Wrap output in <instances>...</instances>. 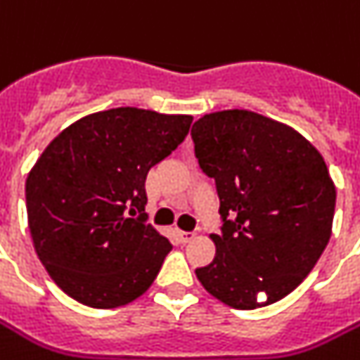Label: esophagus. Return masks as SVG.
Here are the masks:
<instances>
[{
  "instance_id": "34e87169",
  "label": "esophagus",
  "mask_w": 360,
  "mask_h": 360,
  "mask_svg": "<svg viewBox=\"0 0 360 360\" xmlns=\"http://www.w3.org/2000/svg\"><path fill=\"white\" fill-rule=\"evenodd\" d=\"M195 237H197L195 231H180V239H182V243H191Z\"/></svg>"
}]
</instances>
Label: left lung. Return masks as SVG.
<instances>
[{
	"label": "left lung",
	"mask_w": 360,
	"mask_h": 360,
	"mask_svg": "<svg viewBox=\"0 0 360 360\" xmlns=\"http://www.w3.org/2000/svg\"><path fill=\"white\" fill-rule=\"evenodd\" d=\"M198 165L215 180L222 233L215 257L195 270L233 309L292 292L331 237L337 189L322 154L289 124L250 110H222L193 124Z\"/></svg>",
	"instance_id": "left-lung-1"
}]
</instances>
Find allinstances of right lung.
Wrapping results in <instances>:
<instances>
[{
    "label": "right lung",
    "mask_w": 360,
    "mask_h": 360,
    "mask_svg": "<svg viewBox=\"0 0 360 360\" xmlns=\"http://www.w3.org/2000/svg\"><path fill=\"white\" fill-rule=\"evenodd\" d=\"M191 115L112 108L62 130L27 176L32 245L51 280L95 309L139 298L173 245L147 224L145 180L186 139Z\"/></svg>",
    "instance_id": "1"
}]
</instances>
